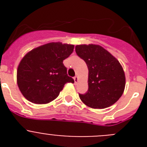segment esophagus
I'll return each mask as SVG.
<instances>
[{
	"label": "esophagus",
	"instance_id": "1",
	"mask_svg": "<svg viewBox=\"0 0 147 147\" xmlns=\"http://www.w3.org/2000/svg\"><path fill=\"white\" fill-rule=\"evenodd\" d=\"M74 82L76 84V83L78 82V81H79V78H78V76H74Z\"/></svg>",
	"mask_w": 147,
	"mask_h": 147
}]
</instances>
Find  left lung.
Masks as SVG:
<instances>
[{
	"label": "left lung",
	"mask_w": 147,
	"mask_h": 147,
	"mask_svg": "<svg viewBox=\"0 0 147 147\" xmlns=\"http://www.w3.org/2000/svg\"><path fill=\"white\" fill-rule=\"evenodd\" d=\"M76 53L88 68V90L82 102L94 109L108 107L120 98L125 88V74L116 58L99 45H77Z\"/></svg>",
	"instance_id": "8db88e82"
}]
</instances>
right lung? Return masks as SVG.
I'll use <instances>...</instances> for the list:
<instances>
[{"instance_id": "add662e5", "label": "right lung", "mask_w": 147, "mask_h": 147, "mask_svg": "<svg viewBox=\"0 0 147 147\" xmlns=\"http://www.w3.org/2000/svg\"><path fill=\"white\" fill-rule=\"evenodd\" d=\"M74 49V45L57 42L28 51L17 70V83L23 96L34 104H48L59 96L66 83L74 82L62 63Z\"/></svg>"}]
</instances>
